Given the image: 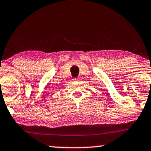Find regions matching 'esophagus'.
I'll return each mask as SVG.
<instances>
[{
  "mask_svg": "<svg viewBox=\"0 0 151 151\" xmlns=\"http://www.w3.org/2000/svg\"><path fill=\"white\" fill-rule=\"evenodd\" d=\"M73 80L75 81H79V79L78 78H73Z\"/></svg>",
  "mask_w": 151,
  "mask_h": 151,
  "instance_id": "34e87169",
  "label": "esophagus"
}]
</instances>
